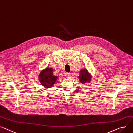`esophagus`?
I'll return each mask as SVG.
<instances>
[{"label":"esophagus","mask_w":133,"mask_h":133,"mask_svg":"<svg viewBox=\"0 0 133 133\" xmlns=\"http://www.w3.org/2000/svg\"><path fill=\"white\" fill-rule=\"evenodd\" d=\"M65 76L67 78H69L70 77V76H71V74H70V73H65Z\"/></svg>","instance_id":"34e87169"}]
</instances>
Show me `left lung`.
Here are the masks:
<instances>
[{
	"instance_id": "obj_1",
	"label": "left lung",
	"mask_w": 133,
	"mask_h": 133,
	"mask_svg": "<svg viewBox=\"0 0 133 133\" xmlns=\"http://www.w3.org/2000/svg\"><path fill=\"white\" fill-rule=\"evenodd\" d=\"M79 80L82 84L89 82L91 78V76L88 73L87 70L85 69H82L79 73L78 76Z\"/></svg>"
}]
</instances>
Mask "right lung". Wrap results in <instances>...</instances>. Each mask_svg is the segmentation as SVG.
<instances>
[{
    "label": "right lung",
    "mask_w": 133,
    "mask_h": 133,
    "mask_svg": "<svg viewBox=\"0 0 133 133\" xmlns=\"http://www.w3.org/2000/svg\"><path fill=\"white\" fill-rule=\"evenodd\" d=\"M53 71L52 68H46L40 73L39 80L44 87L50 88L55 84L57 77L54 75Z\"/></svg>",
    "instance_id": "add662e5"
}]
</instances>
